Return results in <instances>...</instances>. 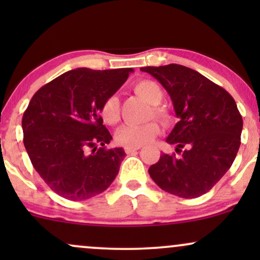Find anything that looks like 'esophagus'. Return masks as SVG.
<instances>
[{
  "label": "esophagus",
  "instance_id": "34e87169",
  "mask_svg": "<svg viewBox=\"0 0 260 260\" xmlns=\"http://www.w3.org/2000/svg\"><path fill=\"white\" fill-rule=\"evenodd\" d=\"M140 147H126L124 148V151H126V154H132L134 151L139 150Z\"/></svg>",
  "mask_w": 260,
  "mask_h": 260
}]
</instances>
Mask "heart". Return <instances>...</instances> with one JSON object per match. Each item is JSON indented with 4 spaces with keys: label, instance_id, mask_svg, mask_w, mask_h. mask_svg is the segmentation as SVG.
Segmentation results:
<instances>
[{
    "label": "heart",
    "instance_id": "b5f03b06",
    "mask_svg": "<svg viewBox=\"0 0 260 260\" xmlns=\"http://www.w3.org/2000/svg\"><path fill=\"white\" fill-rule=\"evenodd\" d=\"M133 90L149 104H151V116L166 122L169 113L164 107L159 106L164 98L162 88L156 82L150 79L138 80L133 85ZM100 116L107 124H116L120 121V99L116 94L109 95L100 106ZM160 132L159 124L150 121L144 124H124L116 132V142L123 147H142L148 144Z\"/></svg>",
    "mask_w": 260,
    "mask_h": 260
}]
</instances>
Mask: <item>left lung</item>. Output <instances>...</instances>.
Here are the masks:
<instances>
[{
	"mask_svg": "<svg viewBox=\"0 0 260 260\" xmlns=\"http://www.w3.org/2000/svg\"><path fill=\"white\" fill-rule=\"evenodd\" d=\"M166 89L180 121L166 138L175 154H162L149 175L165 192L197 198L210 190L228 172L241 145L243 121L234 98L207 77L171 63L143 67Z\"/></svg>",
	"mask_w": 260,
	"mask_h": 260,
	"instance_id": "obj_1",
	"label": "left lung"
}]
</instances>
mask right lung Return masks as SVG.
<instances>
[{
	"label": "right lung",
	"instance_id": "1",
	"mask_svg": "<svg viewBox=\"0 0 260 260\" xmlns=\"http://www.w3.org/2000/svg\"><path fill=\"white\" fill-rule=\"evenodd\" d=\"M132 68L68 71L41 86L23 115L24 147L32 166L55 193L85 201L106 190L126 153L112 140L100 106L126 82Z\"/></svg>",
	"mask_w": 260,
	"mask_h": 260
}]
</instances>
